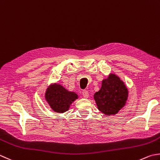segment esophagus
<instances>
[{"label": "esophagus", "instance_id": "obj_1", "mask_svg": "<svg viewBox=\"0 0 160 160\" xmlns=\"http://www.w3.org/2000/svg\"><path fill=\"white\" fill-rule=\"evenodd\" d=\"M82 95H83L84 98H87L89 97V92H87V90H83L82 91Z\"/></svg>", "mask_w": 160, "mask_h": 160}]
</instances>
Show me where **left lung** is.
<instances>
[{
  "instance_id": "8db88e82",
  "label": "left lung",
  "mask_w": 160,
  "mask_h": 160,
  "mask_svg": "<svg viewBox=\"0 0 160 160\" xmlns=\"http://www.w3.org/2000/svg\"><path fill=\"white\" fill-rule=\"evenodd\" d=\"M128 97L126 84L114 73L102 80L101 89L93 95L99 111L107 116L117 114L126 105Z\"/></svg>"
}]
</instances>
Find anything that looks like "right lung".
Segmentation results:
<instances>
[{
    "label": "right lung",
    "mask_w": 160,
    "mask_h": 160,
    "mask_svg": "<svg viewBox=\"0 0 160 160\" xmlns=\"http://www.w3.org/2000/svg\"><path fill=\"white\" fill-rule=\"evenodd\" d=\"M78 98L76 92H70L58 83L50 84L45 92V100L52 111L57 113L68 111L71 105Z\"/></svg>",
    "instance_id": "add662e5"
}]
</instances>
